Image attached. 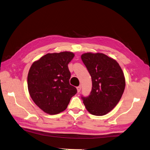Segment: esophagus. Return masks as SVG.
Instances as JSON below:
<instances>
[{
    "instance_id": "34e87169",
    "label": "esophagus",
    "mask_w": 150,
    "mask_h": 150,
    "mask_svg": "<svg viewBox=\"0 0 150 150\" xmlns=\"http://www.w3.org/2000/svg\"><path fill=\"white\" fill-rule=\"evenodd\" d=\"M77 90L78 93H79V92L81 91V86H78V87L77 88Z\"/></svg>"
}]
</instances>
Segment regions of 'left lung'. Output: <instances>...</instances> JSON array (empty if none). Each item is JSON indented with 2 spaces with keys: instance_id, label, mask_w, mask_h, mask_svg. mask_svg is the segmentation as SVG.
I'll list each match as a JSON object with an SVG mask.
<instances>
[{
  "instance_id": "obj_1",
  "label": "left lung",
  "mask_w": 150,
  "mask_h": 150,
  "mask_svg": "<svg viewBox=\"0 0 150 150\" xmlns=\"http://www.w3.org/2000/svg\"><path fill=\"white\" fill-rule=\"evenodd\" d=\"M81 59L91 77L92 89L87 97H82L89 113L103 116L120 100L125 89L124 73L115 60L101 53H85Z\"/></svg>"
}]
</instances>
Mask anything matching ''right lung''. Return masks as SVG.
I'll return each instance as SVG.
<instances>
[{"instance_id": "right-lung-1", "label": "right lung", "mask_w": 150, "mask_h": 150, "mask_svg": "<svg viewBox=\"0 0 150 150\" xmlns=\"http://www.w3.org/2000/svg\"><path fill=\"white\" fill-rule=\"evenodd\" d=\"M75 54L70 52L47 53L35 61L28 75V88L37 106L50 115L64 111L77 93L69 84L68 64Z\"/></svg>"}]
</instances>
